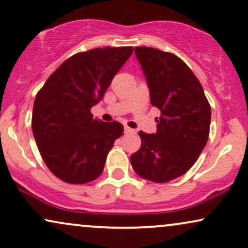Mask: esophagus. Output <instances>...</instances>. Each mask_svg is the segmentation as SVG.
<instances>
[{"instance_id": "esophagus-1", "label": "esophagus", "mask_w": 248, "mask_h": 248, "mask_svg": "<svg viewBox=\"0 0 248 248\" xmlns=\"http://www.w3.org/2000/svg\"><path fill=\"white\" fill-rule=\"evenodd\" d=\"M134 132H135V130H134V129H132V128H129V127H124V133H134Z\"/></svg>"}]
</instances>
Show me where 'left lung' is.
<instances>
[{"label": "left lung", "mask_w": 248, "mask_h": 248, "mask_svg": "<svg viewBox=\"0 0 248 248\" xmlns=\"http://www.w3.org/2000/svg\"><path fill=\"white\" fill-rule=\"evenodd\" d=\"M135 55L160 116L156 134L139 132L142 144L130 163L141 178L168 183L188 171L207 144L210 104L201 83L177 55L144 46L135 47Z\"/></svg>", "instance_id": "left-lung-1"}]
</instances>
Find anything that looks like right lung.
<instances>
[{
    "mask_svg": "<svg viewBox=\"0 0 248 248\" xmlns=\"http://www.w3.org/2000/svg\"><path fill=\"white\" fill-rule=\"evenodd\" d=\"M132 53L130 46L77 53L60 65L35 95L33 136L45 164L60 180L82 185L103 173L124 126L94 119L91 107L104 97Z\"/></svg>",
    "mask_w": 248,
    "mask_h": 248,
    "instance_id": "add662e5",
    "label": "right lung"
}]
</instances>
